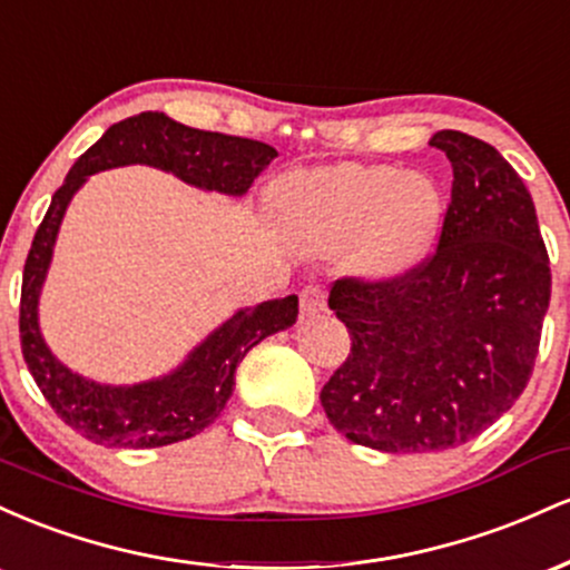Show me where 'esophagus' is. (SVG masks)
<instances>
[{
  "label": "esophagus",
  "instance_id": "1",
  "mask_svg": "<svg viewBox=\"0 0 570 570\" xmlns=\"http://www.w3.org/2000/svg\"><path fill=\"white\" fill-rule=\"evenodd\" d=\"M322 311H326V294L322 286H305V289L299 292V316L311 318Z\"/></svg>",
  "mask_w": 570,
  "mask_h": 570
}]
</instances>
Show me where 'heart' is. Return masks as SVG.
I'll use <instances>...</instances> for the list:
<instances>
[{
  "mask_svg": "<svg viewBox=\"0 0 570 570\" xmlns=\"http://www.w3.org/2000/svg\"><path fill=\"white\" fill-rule=\"evenodd\" d=\"M273 217L305 252L353 244V265L372 281H399L429 259L444 225V193L434 176L394 166L311 168L271 187Z\"/></svg>",
  "mask_w": 570,
  "mask_h": 570,
  "instance_id": "obj_1",
  "label": "heart"
}]
</instances>
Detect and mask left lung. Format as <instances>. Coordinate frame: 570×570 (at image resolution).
Here are the masks:
<instances>
[{"label": "left lung", "mask_w": 570, "mask_h": 570, "mask_svg": "<svg viewBox=\"0 0 570 570\" xmlns=\"http://www.w3.org/2000/svg\"><path fill=\"white\" fill-rule=\"evenodd\" d=\"M429 144L453 166L436 252L399 281L330 292L351 353L322 407L383 453H442L493 426L531 381L552 292L533 198L499 149L461 130Z\"/></svg>", "instance_id": "left-lung-1"}]
</instances>
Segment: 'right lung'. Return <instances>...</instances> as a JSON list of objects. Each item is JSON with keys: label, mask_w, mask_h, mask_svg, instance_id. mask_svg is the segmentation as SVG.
I'll return each mask as SVG.
<instances>
[{"label": "right lung", "mask_w": 570, "mask_h": 570, "mask_svg": "<svg viewBox=\"0 0 570 570\" xmlns=\"http://www.w3.org/2000/svg\"><path fill=\"white\" fill-rule=\"evenodd\" d=\"M271 144L181 126L163 112L115 122L69 168L31 240L21 286V351L42 396L67 426L104 448H163L212 426L233 396L235 370L265 337L297 322V297L240 307L187 353L168 375L134 385L82 377L58 362L39 330V294L53 263L63 214L88 176L120 166H153L206 193L240 198L276 158Z\"/></svg>", "instance_id": "add662e5"}]
</instances>
